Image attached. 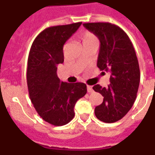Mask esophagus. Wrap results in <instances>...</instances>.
<instances>
[{
	"mask_svg": "<svg viewBox=\"0 0 155 155\" xmlns=\"http://www.w3.org/2000/svg\"><path fill=\"white\" fill-rule=\"evenodd\" d=\"M87 91H88V93H89V94H91V93L94 92V89H93L92 86H90V85H87Z\"/></svg>",
	"mask_w": 155,
	"mask_h": 155,
	"instance_id": "obj_1",
	"label": "esophagus"
}]
</instances>
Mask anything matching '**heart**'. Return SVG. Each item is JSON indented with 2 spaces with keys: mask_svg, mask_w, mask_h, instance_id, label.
<instances>
[{
  "mask_svg": "<svg viewBox=\"0 0 155 155\" xmlns=\"http://www.w3.org/2000/svg\"><path fill=\"white\" fill-rule=\"evenodd\" d=\"M81 38L82 42H83V44L84 43H86V42H91V41L98 40L94 34H92L91 32H89V31H85V32H84L83 34H81Z\"/></svg>",
  "mask_w": 155,
  "mask_h": 155,
  "instance_id": "obj_1",
  "label": "heart"
}]
</instances>
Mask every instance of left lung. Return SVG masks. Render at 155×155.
<instances>
[{"label":"left lung","mask_w":155,"mask_h":155,"mask_svg":"<svg viewBox=\"0 0 155 155\" xmlns=\"http://www.w3.org/2000/svg\"><path fill=\"white\" fill-rule=\"evenodd\" d=\"M83 25L100 41L97 66L100 71L111 72L107 88L99 84L93 87L104 96L103 103L95 107V116L113 123L130 111L136 98L140 72L136 51L128 35L117 25L100 22Z\"/></svg>","instance_id":"left-lung-1"}]
</instances>
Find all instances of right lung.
<instances>
[{
	"label": "right lung",
	"instance_id": "1",
	"mask_svg": "<svg viewBox=\"0 0 155 155\" xmlns=\"http://www.w3.org/2000/svg\"><path fill=\"white\" fill-rule=\"evenodd\" d=\"M81 22L45 28L34 39L28 58L27 84L32 104L38 115L53 126H63L74 116V107L87 93L86 84L66 83L57 74L64 61L63 46Z\"/></svg>",
	"mask_w": 155,
	"mask_h": 155
}]
</instances>
